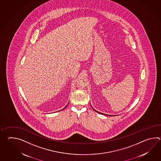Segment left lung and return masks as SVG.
I'll use <instances>...</instances> for the list:
<instances>
[{
    "label": "left lung",
    "instance_id": "1",
    "mask_svg": "<svg viewBox=\"0 0 161 161\" xmlns=\"http://www.w3.org/2000/svg\"><path fill=\"white\" fill-rule=\"evenodd\" d=\"M93 110H94V109H93ZM95 111H97V113H100V114H103V113H100V112H98V111H96V110H95ZM104 115H106V114H104Z\"/></svg>",
    "mask_w": 161,
    "mask_h": 161
}]
</instances>
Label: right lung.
<instances>
[{"label": "right lung", "instance_id": "right-lung-1", "mask_svg": "<svg viewBox=\"0 0 161 161\" xmlns=\"http://www.w3.org/2000/svg\"><path fill=\"white\" fill-rule=\"evenodd\" d=\"M67 106H68V105H67ZM67 106H66V107H64V108H66V107H67ZM64 109H63V110H64Z\"/></svg>", "mask_w": 161, "mask_h": 161}]
</instances>
